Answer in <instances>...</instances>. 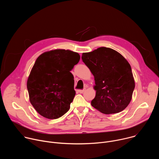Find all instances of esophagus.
I'll use <instances>...</instances> for the list:
<instances>
[{"mask_svg":"<svg viewBox=\"0 0 159 159\" xmlns=\"http://www.w3.org/2000/svg\"><path fill=\"white\" fill-rule=\"evenodd\" d=\"M77 91L79 93H83L84 91H85V89H83V90H77Z\"/></svg>","mask_w":159,"mask_h":159,"instance_id":"34e87169","label":"esophagus"}]
</instances>
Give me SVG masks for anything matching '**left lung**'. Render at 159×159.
Returning a JSON list of instances; mask_svg holds the SVG:
<instances>
[{
    "instance_id": "1",
    "label": "left lung",
    "mask_w": 159,
    "mask_h": 159,
    "mask_svg": "<svg viewBox=\"0 0 159 159\" xmlns=\"http://www.w3.org/2000/svg\"><path fill=\"white\" fill-rule=\"evenodd\" d=\"M82 59L94 77L96 93L91 105L106 115L124 110L135 87L128 61L118 52L106 47L83 53Z\"/></svg>"
}]
</instances>
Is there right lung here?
Listing matches in <instances>:
<instances>
[{"label":"right lung","instance_id":"add662e5","mask_svg":"<svg viewBox=\"0 0 159 159\" xmlns=\"http://www.w3.org/2000/svg\"><path fill=\"white\" fill-rule=\"evenodd\" d=\"M78 53L57 49L36 59L27 80L30 101L42 116L57 119L69 110L75 95L70 70L80 60Z\"/></svg>","mask_w":159,"mask_h":159}]
</instances>
